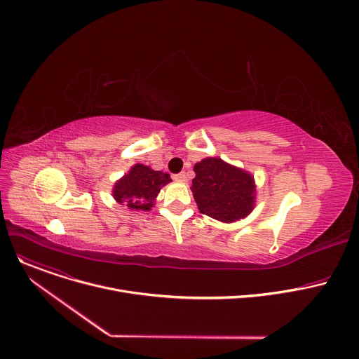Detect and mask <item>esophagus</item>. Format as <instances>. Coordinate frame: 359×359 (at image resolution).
Wrapping results in <instances>:
<instances>
[{
	"label": "esophagus",
	"instance_id": "esophagus-1",
	"mask_svg": "<svg viewBox=\"0 0 359 359\" xmlns=\"http://www.w3.org/2000/svg\"><path fill=\"white\" fill-rule=\"evenodd\" d=\"M173 179H175V180H177V182H183V183H186V182H187V175H186V172H180V173L175 175V176H173Z\"/></svg>",
	"mask_w": 359,
	"mask_h": 359
}]
</instances>
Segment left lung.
<instances>
[{
	"mask_svg": "<svg viewBox=\"0 0 359 359\" xmlns=\"http://www.w3.org/2000/svg\"><path fill=\"white\" fill-rule=\"evenodd\" d=\"M191 191L200 213L223 223L244 219L254 209V177L219 158L194 165Z\"/></svg>",
	"mask_w": 359,
	"mask_h": 359,
	"instance_id": "left-lung-1",
	"label": "left lung"
}]
</instances>
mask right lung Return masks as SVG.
Segmentation results:
<instances>
[{
    "label": "right lung",
    "mask_w": 359,
    "mask_h": 359,
    "mask_svg": "<svg viewBox=\"0 0 359 359\" xmlns=\"http://www.w3.org/2000/svg\"><path fill=\"white\" fill-rule=\"evenodd\" d=\"M170 182V175L136 163L128 175L115 183L112 194L118 203L130 210L147 212L151 209L161 189Z\"/></svg>",
    "instance_id": "add662e5"
}]
</instances>
